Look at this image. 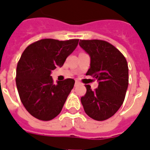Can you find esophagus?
Returning a JSON list of instances; mask_svg holds the SVG:
<instances>
[{"instance_id": "obj_1", "label": "esophagus", "mask_w": 150, "mask_h": 150, "mask_svg": "<svg viewBox=\"0 0 150 150\" xmlns=\"http://www.w3.org/2000/svg\"><path fill=\"white\" fill-rule=\"evenodd\" d=\"M75 85H79V81H75Z\"/></svg>"}]
</instances>
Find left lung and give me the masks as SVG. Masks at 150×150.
Masks as SVG:
<instances>
[{"instance_id": "1", "label": "left lung", "mask_w": 150, "mask_h": 150, "mask_svg": "<svg viewBox=\"0 0 150 150\" xmlns=\"http://www.w3.org/2000/svg\"><path fill=\"white\" fill-rule=\"evenodd\" d=\"M79 46L90 56L91 75L98 82L94 91L86 85L87 91L81 102L87 115L102 121L111 117L123 104L127 90L128 65L117 49L106 41L80 40Z\"/></svg>"}]
</instances>
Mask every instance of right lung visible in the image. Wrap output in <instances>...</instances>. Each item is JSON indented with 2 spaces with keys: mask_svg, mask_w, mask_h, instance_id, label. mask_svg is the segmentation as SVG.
Masks as SVG:
<instances>
[{
  "mask_svg": "<svg viewBox=\"0 0 150 150\" xmlns=\"http://www.w3.org/2000/svg\"><path fill=\"white\" fill-rule=\"evenodd\" d=\"M79 40L66 41L44 39L26 48L17 64L16 84L26 110L41 120H50L59 114L75 85L67 79L54 84L51 72L62 67L76 49Z\"/></svg>",
  "mask_w": 150,
  "mask_h": 150,
  "instance_id": "right-lung-1",
  "label": "right lung"
}]
</instances>
